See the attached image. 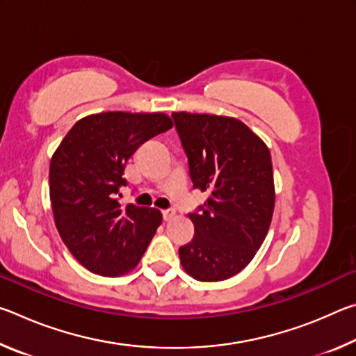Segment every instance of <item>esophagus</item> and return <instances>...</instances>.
<instances>
[{"label": "esophagus", "instance_id": "esophagus-1", "mask_svg": "<svg viewBox=\"0 0 356 356\" xmlns=\"http://www.w3.org/2000/svg\"><path fill=\"white\" fill-rule=\"evenodd\" d=\"M163 220L165 221H170V220H172L174 216H176V210H163Z\"/></svg>", "mask_w": 356, "mask_h": 356}]
</instances>
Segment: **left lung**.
Here are the masks:
<instances>
[{
  "instance_id": "obj_1",
  "label": "left lung",
  "mask_w": 356,
  "mask_h": 356,
  "mask_svg": "<svg viewBox=\"0 0 356 356\" xmlns=\"http://www.w3.org/2000/svg\"><path fill=\"white\" fill-rule=\"evenodd\" d=\"M188 156L193 188L209 197L190 213L195 237L179 248L191 278L215 282L248 265L267 237L275 209L270 150L242 120L207 113L174 111Z\"/></svg>"
}]
</instances>
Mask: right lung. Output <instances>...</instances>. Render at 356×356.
Here are the masks:
<instances>
[{"label": "right lung", "instance_id": "obj_1", "mask_svg": "<svg viewBox=\"0 0 356 356\" xmlns=\"http://www.w3.org/2000/svg\"><path fill=\"white\" fill-rule=\"evenodd\" d=\"M171 127V118L160 111L89 114L53 154V218L64 245L89 272L122 276L140 264L163 216L156 209L122 206L116 195L130 155Z\"/></svg>", "mask_w": 356, "mask_h": 356}]
</instances>
